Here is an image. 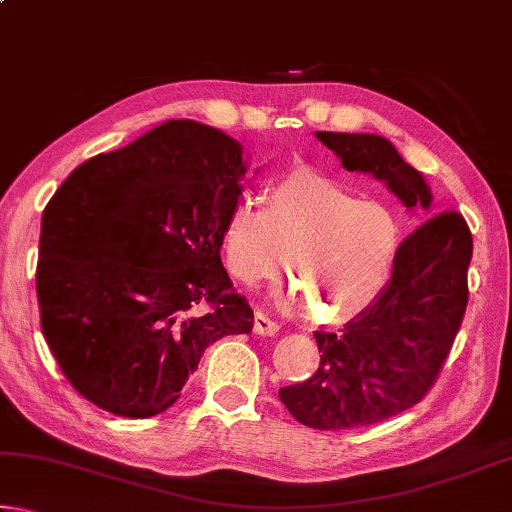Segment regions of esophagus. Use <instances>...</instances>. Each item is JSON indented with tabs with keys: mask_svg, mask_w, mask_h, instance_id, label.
Listing matches in <instances>:
<instances>
[{
	"mask_svg": "<svg viewBox=\"0 0 512 512\" xmlns=\"http://www.w3.org/2000/svg\"><path fill=\"white\" fill-rule=\"evenodd\" d=\"M255 334L259 336H275L277 332H280V325L275 323V320L268 318L266 314H262V311H255Z\"/></svg>",
	"mask_w": 512,
	"mask_h": 512,
	"instance_id": "obj_1",
	"label": "esophagus"
}]
</instances>
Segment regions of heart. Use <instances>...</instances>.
Returning <instances> with one entry per match:
<instances>
[{
    "label": "heart",
    "instance_id": "b5f03b06",
    "mask_svg": "<svg viewBox=\"0 0 512 512\" xmlns=\"http://www.w3.org/2000/svg\"><path fill=\"white\" fill-rule=\"evenodd\" d=\"M397 241L400 228L386 207L359 201L320 173L293 171L271 187L268 210L253 198L232 207L221 250L228 271L246 284L273 277L293 253L302 287L289 291L287 305H316L320 320L336 323L377 298Z\"/></svg>",
    "mask_w": 512,
    "mask_h": 512
}]
</instances>
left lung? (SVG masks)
I'll return each mask as SVG.
<instances>
[{"mask_svg": "<svg viewBox=\"0 0 512 512\" xmlns=\"http://www.w3.org/2000/svg\"><path fill=\"white\" fill-rule=\"evenodd\" d=\"M316 137L343 169L370 173L406 210L431 216V189L381 135ZM472 235L458 212L424 221L397 248L393 275L370 305L339 332H314L320 363L302 384L280 388V400L311 429L375 424L418 404L436 381L467 307Z\"/></svg>", "mask_w": 512, "mask_h": 512, "instance_id": "8db88e82", "label": "left lung"}]
</instances>
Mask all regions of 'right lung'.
Returning a JSON list of instances; mask_svg holds the SVG:
<instances>
[{
	"label": "right lung",
	"instance_id": "1",
	"mask_svg": "<svg viewBox=\"0 0 512 512\" xmlns=\"http://www.w3.org/2000/svg\"><path fill=\"white\" fill-rule=\"evenodd\" d=\"M246 171L230 135L171 119L60 185L42 214L36 291L49 350L85 400L151 418L207 345L253 329L221 262Z\"/></svg>",
	"mask_w": 512,
	"mask_h": 512
}]
</instances>
